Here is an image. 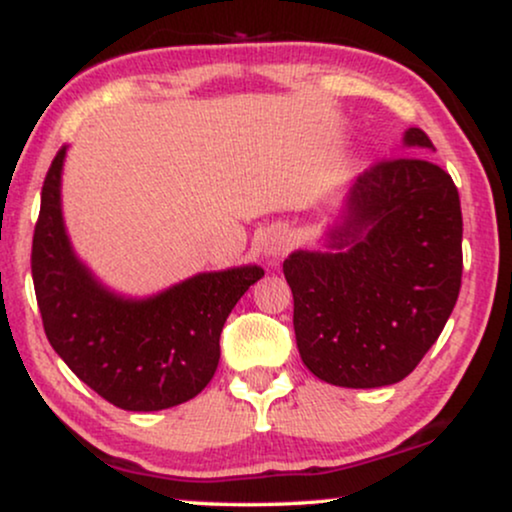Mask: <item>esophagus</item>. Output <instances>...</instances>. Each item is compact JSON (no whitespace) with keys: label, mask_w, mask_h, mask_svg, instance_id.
<instances>
[{"label":"esophagus","mask_w":512,"mask_h":512,"mask_svg":"<svg viewBox=\"0 0 512 512\" xmlns=\"http://www.w3.org/2000/svg\"><path fill=\"white\" fill-rule=\"evenodd\" d=\"M286 250H288V243L283 236H269L267 243H264V255H269V257L283 255Z\"/></svg>","instance_id":"1"}]
</instances>
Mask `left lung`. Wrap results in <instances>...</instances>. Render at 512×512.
Returning <instances> with one entry per match:
<instances>
[{"instance_id": "8db88e82", "label": "left lung", "mask_w": 512, "mask_h": 512, "mask_svg": "<svg viewBox=\"0 0 512 512\" xmlns=\"http://www.w3.org/2000/svg\"><path fill=\"white\" fill-rule=\"evenodd\" d=\"M406 146L432 148L423 129ZM461 198L423 155L373 163L354 181L335 252H293L283 274L304 366L340 387L404 380L435 345L463 276Z\"/></svg>"}]
</instances>
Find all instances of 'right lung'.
<instances>
[{
    "mask_svg": "<svg viewBox=\"0 0 512 512\" xmlns=\"http://www.w3.org/2000/svg\"><path fill=\"white\" fill-rule=\"evenodd\" d=\"M66 146L44 177L32 236V283L44 333L82 383L125 411H160L203 392L219 364L226 316L264 269L198 274L148 300H122L70 250L61 217Z\"/></svg>",
    "mask_w": 512,
    "mask_h": 512,
    "instance_id": "add662e5",
    "label": "right lung"
}]
</instances>
